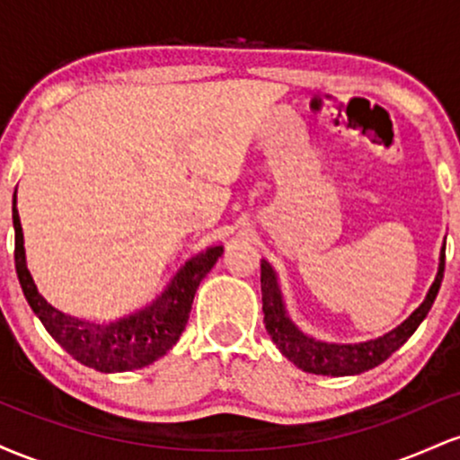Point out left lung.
Here are the masks:
<instances>
[{"label":"left lung","mask_w":460,"mask_h":460,"mask_svg":"<svg viewBox=\"0 0 460 460\" xmlns=\"http://www.w3.org/2000/svg\"><path fill=\"white\" fill-rule=\"evenodd\" d=\"M443 270H446V244L441 251L439 272H437L435 283L430 285V292L424 303L417 307L413 314L406 318L398 329H394L387 335L378 340L363 341V344H324L315 341L311 337L303 335L292 320L288 318L283 309L281 289H279L277 277L270 263L261 261V303H263V324H266L268 335L277 344L279 350L283 352L294 366L311 374H324V376H350V374H361L366 369H372L387 361L389 357L398 350L400 346L409 340L421 324V320L429 315V311L439 294Z\"/></svg>","instance_id":"left-lung-1"}]
</instances>
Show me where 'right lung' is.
I'll return each mask as SVG.
<instances>
[{"instance_id":"1","label":"right lung","mask_w":460,"mask_h":460,"mask_svg":"<svg viewBox=\"0 0 460 460\" xmlns=\"http://www.w3.org/2000/svg\"><path fill=\"white\" fill-rule=\"evenodd\" d=\"M14 268L31 311L39 315L51 337L73 358L99 372H129L166 355L186 329L199 283L223 255V246H212L186 261L166 292L151 307L110 324H97L65 315L40 296L25 266L23 231L17 212V192L13 200Z\"/></svg>"}]
</instances>
